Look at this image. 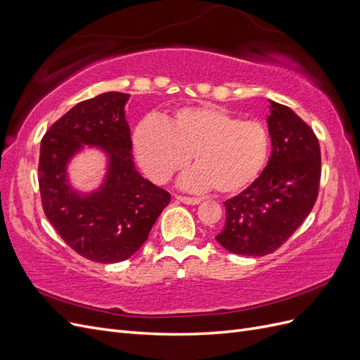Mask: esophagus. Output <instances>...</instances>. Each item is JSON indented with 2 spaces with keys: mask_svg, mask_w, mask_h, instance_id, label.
<instances>
[{
  "mask_svg": "<svg viewBox=\"0 0 360 360\" xmlns=\"http://www.w3.org/2000/svg\"><path fill=\"white\" fill-rule=\"evenodd\" d=\"M179 201L184 202V204H189V205H197L201 202L200 198H192V197H184V195H177L176 197Z\"/></svg>",
  "mask_w": 360,
  "mask_h": 360,
  "instance_id": "esophagus-1",
  "label": "esophagus"
}]
</instances>
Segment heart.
I'll return each instance as SVG.
<instances>
[{
    "instance_id": "heart-1",
    "label": "heart",
    "mask_w": 360,
    "mask_h": 360,
    "mask_svg": "<svg viewBox=\"0 0 360 360\" xmlns=\"http://www.w3.org/2000/svg\"><path fill=\"white\" fill-rule=\"evenodd\" d=\"M134 144L141 168L158 183L188 165L183 188L233 193L252 183L266 167L270 136L263 123L240 120L216 105L184 106L165 122L147 118L135 130Z\"/></svg>"
}]
</instances>
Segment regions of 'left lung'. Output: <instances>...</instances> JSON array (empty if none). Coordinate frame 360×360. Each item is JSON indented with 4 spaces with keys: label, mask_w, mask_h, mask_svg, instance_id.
Instances as JSON below:
<instances>
[{
    "label": "left lung",
    "mask_w": 360,
    "mask_h": 360,
    "mask_svg": "<svg viewBox=\"0 0 360 360\" xmlns=\"http://www.w3.org/2000/svg\"><path fill=\"white\" fill-rule=\"evenodd\" d=\"M271 155L248 189L224 202L226 219L216 240L237 255L263 257L288 240L319 195L321 155L312 129L288 106L270 101Z\"/></svg>",
    "instance_id": "obj_1"
}]
</instances>
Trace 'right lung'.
Returning a JSON list of instances; mask_svg holds the SVG:
<instances>
[{"mask_svg":"<svg viewBox=\"0 0 360 360\" xmlns=\"http://www.w3.org/2000/svg\"><path fill=\"white\" fill-rule=\"evenodd\" d=\"M129 94L110 91L79 102L53 123L40 144L43 212L75 252L111 264L132 257L171 195L136 171L124 106ZM85 145L108 158L101 186L91 193L70 184L67 165Z\"/></svg>","mask_w":360,"mask_h":360,"instance_id":"obj_1","label":"right lung"}]
</instances>
